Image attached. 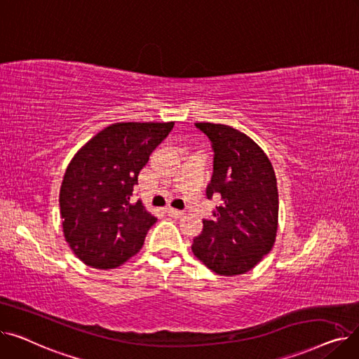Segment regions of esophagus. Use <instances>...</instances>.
Masks as SVG:
<instances>
[{
	"mask_svg": "<svg viewBox=\"0 0 359 359\" xmlns=\"http://www.w3.org/2000/svg\"><path fill=\"white\" fill-rule=\"evenodd\" d=\"M167 214H168L170 217H173V218H182V217L184 215L183 211H179V210H176V208H172V206H170V208H167Z\"/></svg>",
	"mask_w": 359,
	"mask_h": 359,
	"instance_id": "obj_1",
	"label": "esophagus"
}]
</instances>
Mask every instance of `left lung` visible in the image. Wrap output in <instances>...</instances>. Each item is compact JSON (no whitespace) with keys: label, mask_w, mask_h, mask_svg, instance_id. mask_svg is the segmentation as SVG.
<instances>
[{"label":"left lung","mask_w":359,"mask_h":359,"mask_svg":"<svg viewBox=\"0 0 359 359\" xmlns=\"http://www.w3.org/2000/svg\"><path fill=\"white\" fill-rule=\"evenodd\" d=\"M212 142L214 175L206 195L221 196L214 219L203 221L192 252L221 276L252 271L268 255L278 231V186L266 153L227 125L195 123Z\"/></svg>","instance_id":"left-lung-1"}]
</instances>
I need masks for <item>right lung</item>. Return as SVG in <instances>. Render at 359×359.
Listing matches in <instances>:
<instances>
[{
	"instance_id": "add662e5",
	"label": "right lung",
	"mask_w": 359,
	"mask_h": 359,
	"mask_svg": "<svg viewBox=\"0 0 359 359\" xmlns=\"http://www.w3.org/2000/svg\"><path fill=\"white\" fill-rule=\"evenodd\" d=\"M175 122H119L102 129L71 158L60 191L62 231L71 250L94 269L119 268L135 256L157 218L134 186L149 154Z\"/></svg>"
}]
</instances>
